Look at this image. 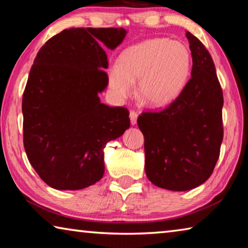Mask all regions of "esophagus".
<instances>
[{
    "mask_svg": "<svg viewBox=\"0 0 248 248\" xmlns=\"http://www.w3.org/2000/svg\"><path fill=\"white\" fill-rule=\"evenodd\" d=\"M137 119H138V114L136 111H130V121H131V124L134 125L137 124Z\"/></svg>",
    "mask_w": 248,
    "mask_h": 248,
    "instance_id": "34e87169",
    "label": "esophagus"
}]
</instances>
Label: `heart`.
I'll return each mask as SVG.
<instances>
[{
	"mask_svg": "<svg viewBox=\"0 0 248 248\" xmlns=\"http://www.w3.org/2000/svg\"><path fill=\"white\" fill-rule=\"evenodd\" d=\"M191 70V56L179 41L153 38L124 50L108 69L109 87L117 98L137 94L150 107H163L177 97Z\"/></svg>",
	"mask_w": 248,
	"mask_h": 248,
	"instance_id": "b5f03b06",
	"label": "heart"
}]
</instances>
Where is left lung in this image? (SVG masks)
Returning a JSON list of instances; mask_svg holds the SVG:
<instances>
[{
    "mask_svg": "<svg viewBox=\"0 0 248 248\" xmlns=\"http://www.w3.org/2000/svg\"><path fill=\"white\" fill-rule=\"evenodd\" d=\"M192 57L191 78L164 110L143 112L145 174L155 186L186 191L211 176L223 140V94L208 50L186 32Z\"/></svg>",
    "mask_w": 248,
    "mask_h": 248,
    "instance_id": "left-lung-1",
    "label": "left lung"
}]
</instances>
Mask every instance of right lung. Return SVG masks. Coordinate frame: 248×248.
<instances>
[{"mask_svg": "<svg viewBox=\"0 0 248 248\" xmlns=\"http://www.w3.org/2000/svg\"><path fill=\"white\" fill-rule=\"evenodd\" d=\"M124 28H70L37 53L23 95L24 148L51 188L78 190L102 179L104 149L130 127L129 111L100 103L108 85L106 49Z\"/></svg>", "mask_w": 248, "mask_h": 248, "instance_id": "obj_1", "label": "right lung"}]
</instances>
